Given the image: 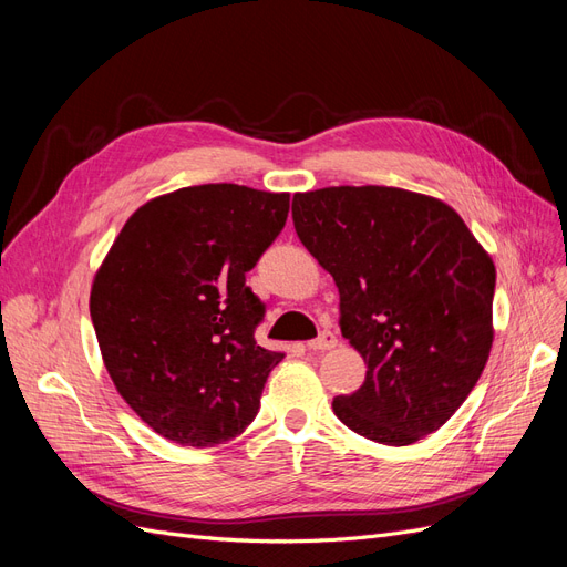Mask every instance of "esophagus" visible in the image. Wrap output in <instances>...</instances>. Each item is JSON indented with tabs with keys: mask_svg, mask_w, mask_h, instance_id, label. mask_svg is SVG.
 Returning <instances> with one entry per match:
<instances>
[{
	"mask_svg": "<svg viewBox=\"0 0 567 567\" xmlns=\"http://www.w3.org/2000/svg\"><path fill=\"white\" fill-rule=\"evenodd\" d=\"M338 346V336L333 331H321L319 338L307 342V348L315 350V352H323V350H331Z\"/></svg>",
	"mask_w": 567,
	"mask_h": 567,
	"instance_id": "obj_1",
	"label": "esophagus"
}]
</instances>
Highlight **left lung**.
<instances>
[{
	"mask_svg": "<svg viewBox=\"0 0 567 567\" xmlns=\"http://www.w3.org/2000/svg\"><path fill=\"white\" fill-rule=\"evenodd\" d=\"M302 246L340 293L342 338L367 379L333 400L367 440L404 447L452 419L492 350L496 269L447 203L394 186L293 196Z\"/></svg>",
	"mask_w": 567,
	"mask_h": 567,
	"instance_id": "8db88e82",
	"label": "left lung"
}]
</instances>
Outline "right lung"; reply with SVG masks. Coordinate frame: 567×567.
Wrapping results in <instances>:
<instances>
[{
  "label": "right lung",
  "mask_w": 567,
  "mask_h": 567,
  "mask_svg": "<svg viewBox=\"0 0 567 567\" xmlns=\"http://www.w3.org/2000/svg\"><path fill=\"white\" fill-rule=\"evenodd\" d=\"M288 194L200 184L142 205L99 267L90 312L123 400L158 435L215 447L241 435L284 354L255 342L246 286L286 225Z\"/></svg>",
  "instance_id": "obj_1"
}]
</instances>
